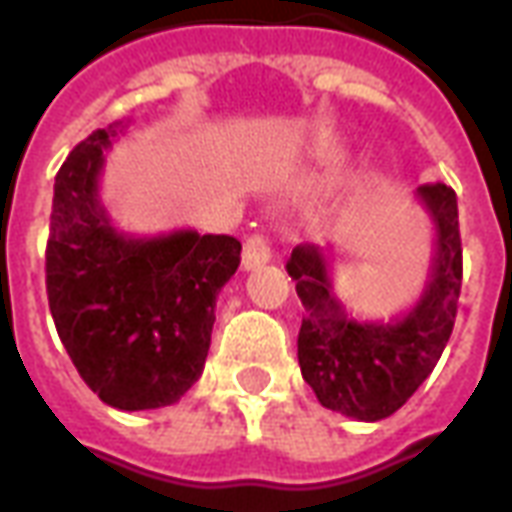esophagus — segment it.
Returning <instances> with one entry per match:
<instances>
[{
	"label": "esophagus",
	"mask_w": 512,
	"mask_h": 512,
	"mask_svg": "<svg viewBox=\"0 0 512 512\" xmlns=\"http://www.w3.org/2000/svg\"><path fill=\"white\" fill-rule=\"evenodd\" d=\"M268 260H271V246L263 235H249L244 244V255H241V263H244L246 271H252V268L266 266Z\"/></svg>",
	"instance_id": "obj_1"
}]
</instances>
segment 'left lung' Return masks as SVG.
<instances>
[{
	"instance_id": "8db88e82",
	"label": "left lung",
	"mask_w": 512,
	"mask_h": 512,
	"mask_svg": "<svg viewBox=\"0 0 512 512\" xmlns=\"http://www.w3.org/2000/svg\"><path fill=\"white\" fill-rule=\"evenodd\" d=\"M414 197L433 224V263L417 304L395 321L351 318L334 296L332 266L318 246H296L285 266L304 307L301 376L321 406L359 422L395 414L433 373L455 326L463 277L458 200L447 183H425Z\"/></svg>"
}]
</instances>
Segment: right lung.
Returning <instances> with one entry per match:
<instances>
[{
	"instance_id": "obj_1",
	"label": "right lung",
	"mask_w": 512,
	"mask_h": 512,
	"mask_svg": "<svg viewBox=\"0 0 512 512\" xmlns=\"http://www.w3.org/2000/svg\"><path fill=\"white\" fill-rule=\"evenodd\" d=\"M126 123L98 128L54 178L46 293L84 384L120 411L178 403L202 376L216 299L241 263L233 235L134 238L101 202L106 150Z\"/></svg>"
}]
</instances>
